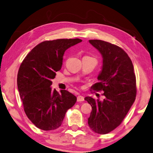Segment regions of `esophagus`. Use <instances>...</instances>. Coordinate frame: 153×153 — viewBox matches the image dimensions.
Listing matches in <instances>:
<instances>
[{
  "label": "esophagus",
  "instance_id": "1",
  "mask_svg": "<svg viewBox=\"0 0 153 153\" xmlns=\"http://www.w3.org/2000/svg\"><path fill=\"white\" fill-rule=\"evenodd\" d=\"M83 100H84V97L83 96L79 95L77 96V101H78V102H81V101H83Z\"/></svg>",
  "mask_w": 153,
  "mask_h": 153
}]
</instances>
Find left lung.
I'll return each instance as SVG.
<instances>
[{
    "label": "left lung",
    "instance_id": "left-lung-1",
    "mask_svg": "<svg viewBox=\"0 0 153 153\" xmlns=\"http://www.w3.org/2000/svg\"><path fill=\"white\" fill-rule=\"evenodd\" d=\"M89 42L102 57L98 82L91 89L104 91L105 98L100 101L85 98L92 108L88 124L94 132L103 135L117 127L133 105L137 94L136 78L132 62L123 48L100 39Z\"/></svg>",
    "mask_w": 153,
    "mask_h": 153
}]
</instances>
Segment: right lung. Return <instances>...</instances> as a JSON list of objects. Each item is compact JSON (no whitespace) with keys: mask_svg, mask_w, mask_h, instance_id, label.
I'll use <instances>...</instances> for the list:
<instances>
[{"mask_svg":"<svg viewBox=\"0 0 153 153\" xmlns=\"http://www.w3.org/2000/svg\"><path fill=\"white\" fill-rule=\"evenodd\" d=\"M80 39L44 41L26 56L18 70L17 84L26 115L32 123L44 131L62 125L65 113L73 107L76 97L67 90H52V79L62 68L63 56Z\"/></svg>","mask_w":153,"mask_h":153,"instance_id":"obj_1","label":"right lung"}]
</instances>
